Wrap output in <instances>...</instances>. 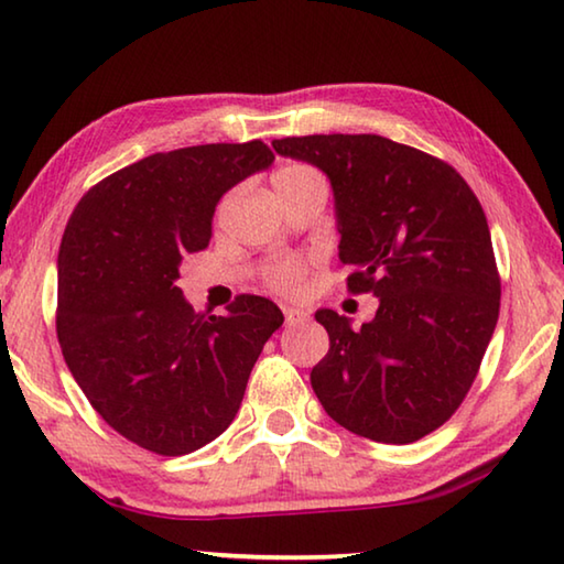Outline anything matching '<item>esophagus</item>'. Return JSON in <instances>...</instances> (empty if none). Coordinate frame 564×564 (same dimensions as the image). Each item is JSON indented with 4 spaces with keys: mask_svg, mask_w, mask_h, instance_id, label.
Masks as SVG:
<instances>
[{
    "mask_svg": "<svg viewBox=\"0 0 564 564\" xmlns=\"http://www.w3.org/2000/svg\"><path fill=\"white\" fill-rule=\"evenodd\" d=\"M283 318H285V326H299V323L308 321V313L291 308V305H283Z\"/></svg>",
    "mask_w": 564,
    "mask_h": 564,
    "instance_id": "esophagus-1",
    "label": "esophagus"
}]
</instances>
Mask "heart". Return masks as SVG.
Instances as JSON below:
<instances>
[{"instance_id": "heart-1", "label": "heart", "mask_w": 564, "mask_h": 564, "mask_svg": "<svg viewBox=\"0 0 564 564\" xmlns=\"http://www.w3.org/2000/svg\"><path fill=\"white\" fill-rule=\"evenodd\" d=\"M313 178H321L316 169L305 164H285L273 174V184H275V191H279V188L303 184V181H313ZM305 275H308V263L299 259V256H281V259H273L263 271L265 283L283 295L301 293Z\"/></svg>"}]
</instances>
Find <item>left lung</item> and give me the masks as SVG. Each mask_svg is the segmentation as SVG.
<instances>
[{
  "label": "left lung",
  "mask_w": 564,
  "mask_h": 564,
  "mask_svg": "<svg viewBox=\"0 0 564 564\" xmlns=\"http://www.w3.org/2000/svg\"><path fill=\"white\" fill-rule=\"evenodd\" d=\"M330 178L350 293L380 299L352 330L321 308L330 348L311 370L321 405L376 443H415L451 420L470 390L500 313L488 218L457 171L378 133L273 141Z\"/></svg>",
  "instance_id": "1"
}]
</instances>
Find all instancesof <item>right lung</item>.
Masks as SVG:
<instances>
[{
  "label": "right lung",
  "instance_id": "add662e5",
  "mask_svg": "<svg viewBox=\"0 0 564 564\" xmlns=\"http://www.w3.org/2000/svg\"><path fill=\"white\" fill-rule=\"evenodd\" d=\"M261 139L161 151L91 186L59 246L56 336L91 408L156 455L221 435L246 393L279 305L241 293L224 316L196 313L176 285L184 253L212 238L216 204L269 169Z\"/></svg>",
  "mask_w": 564,
  "mask_h": 564
}]
</instances>
